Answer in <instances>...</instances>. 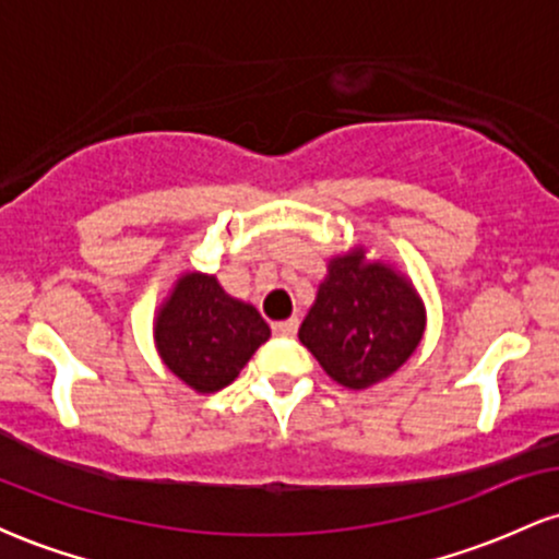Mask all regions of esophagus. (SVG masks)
I'll return each mask as SVG.
<instances>
[{
    "label": "esophagus",
    "instance_id": "obj_1",
    "mask_svg": "<svg viewBox=\"0 0 559 559\" xmlns=\"http://www.w3.org/2000/svg\"><path fill=\"white\" fill-rule=\"evenodd\" d=\"M297 329H299V318H288V320H281V323H273L275 336H294Z\"/></svg>",
    "mask_w": 559,
    "mask_h": 559
}]
</instances>
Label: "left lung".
Returning <instances> with one entry per match:
<instances>
[{"instance_id":"obj_1","label":"left lung","mask_w":559,"mask_h":559,"mask_svg":"<svg viewBox=\"0 0 559 559\" xmlns=\"http://www.w3.org/2000/svg\"><path fill=\"white\" fill-rule=\"evenodd\" d=\"M426 333V305L413 281L368 249L333 254L329 275L299 325V342L346 389H370L415 355Z\"/></svg>"}]
</instances>
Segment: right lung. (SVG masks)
<instances>
[{
    "instance_id": "add662e5",
    "label": "right lung",
    "mask_w": 559,
    "mask_h": 559,
    "mask_svg": "<svg viewBox=\"0 0 559 559\" xmlns=\"http://www.w3.org/2000/svg\"><path fill=\"white\" fill-rule=\"evenodd\" d=\"M155 346L173 376L199 394L226 389L271 338V325L210 273L189 271L155 312Z\"/></svg>"
}]
</instances>
